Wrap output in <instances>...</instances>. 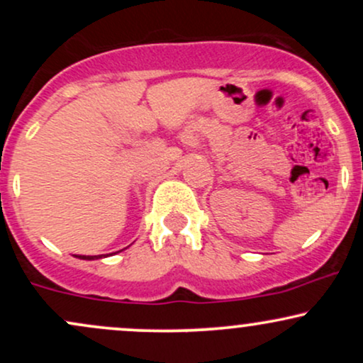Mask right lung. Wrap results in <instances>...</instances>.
I'll use <instances>...</instances> for the list:
<instances>
[{
  "mask_svg": "<svg viewBox=\"0 0 363 363\" xmlns=\"http://www.w3.org/2000/svg\"><path fill=\"white\" fill-rule=\"evenodd\" d=\"M107 256H109V254H107ZM106 254H101V256H77V257H80V259H89V261H91V259H101V257H107Z\"/></svg>",
  "mask_w": 363,
  "mask_h": 363,
  "instance_id": "add662e5",
  "label": "right lung"
}]
</instances>
